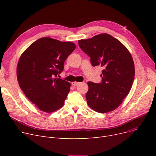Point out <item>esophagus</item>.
<instances>
[{
    "label": "esophagus",
    "instance_id": "esophagus-1",
    "mask_svg": "<svg viewBox=\"0 0 156 156\" xmlns=\"http://www.w3.org/2000/svg\"><path fill=\"white\" fill-rule=\"evenodd\" d=\"M80 83L79 82H77V81H73V82L71 83V84L73 85V86H76V85H78Z\"/></svg>",
    "mask_w": 156,
    "mask_h": 156
}]
</instances>
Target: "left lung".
I'll return each mask as SVG.
<instances>
[{
  "instance_id": "left-lung-1",
  "label": "left lung",
  "mask_w": 156,
  "mask_h": 156,
  "mask_svg": "<svg viewBox=\"0 0 156 156\" xmlns=\"http://www.w3.org/2000/svg\"><path fill=\"white\" fill-rule=\"evenodd\" d=\"M80 48L90 57L93 66L102 68L101 82L88 81L87 104L105 113L116 109L128 95L135 77L133 58L126 47L111 35L103 34L78 40Z\"/></svg>"
}]
</instances>
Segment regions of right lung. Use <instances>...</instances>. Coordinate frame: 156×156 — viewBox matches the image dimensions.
<instances>
[{"label":"right lung","instance_id":"obj_1","mask_svg":"<svg viewBox=\"0 0 156 156\" xmlns=\"http://www.w3.org/2000/svg\"><path fill=\"white\" fill-rule=\"evenodd\" d=\"M75 48L73 42L44 37L31 44L20 57L17 66L20 87L41 111L51 112L63 105L70 83L56 77Z\"/></svg>","mask_w":156,"mask_h":156}]
</instances>
